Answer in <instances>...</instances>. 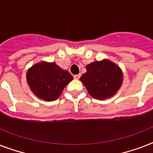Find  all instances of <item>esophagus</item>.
I'll return each mask as SVG.
<instances>
[{
    "label": "esophagus",
    "mask_w": 153,
    "mask_h": 153,
    "mask_svg": "<svg viewBox=\"0 0 153 153\" xmlns=\"http://www.w3.org/2000/svg\"><path fill=\"white\" fill-rule=\"evenodd\" d=\"M81 77V74H74V78L75 79H79V78Z\"/></svg>",
    "instance_id": "esophagus-1"
}]
</instances>
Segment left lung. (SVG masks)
<instances>
[{"mask_svg":"<svg viewBox=\"0 0 153 153\" xmlns=\"http://www.w3.org/2000/svg\"><path fill=\"white\" fill-rule=\"evenodd\" d=\"M86 72L80 80L90 95L105 100L115 95L123 82V72L119 66L104 59L86 66Z\"/></svg>","mask_w":153,"mask_h":153,"instance_id":"8db88e82","label":"left lung"}]
</instances>
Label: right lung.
<instances>
[{
  "mask_svg": "<svg viewBox=\"0 0 153 153\" xmlns=\"http://www.w3.org/2000/svg\"><path fill=\"white\" fill-rule=\"evenodd\" d=\"M27 83L32 92L47 102L56 100L73 77L55 62L41 61L27 70Z\"/></svg>",
  "mask_w": 153,
  "mask_h": 153,
  "instance_id": "1",
  "label": "right lung"
}]
</instances>
